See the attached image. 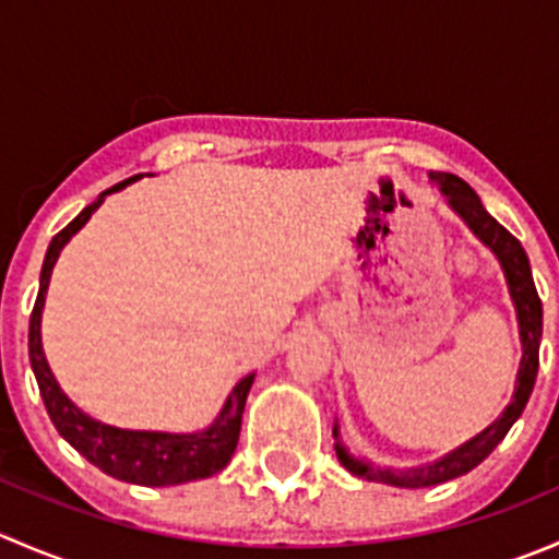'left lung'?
<instances>
[{
	"mask_svg": "<svg viewBox=\"0 0 559 559\" xmlns=\"http://www.w3.org/2000/svg\"><path fill=\"white\" fill-rule=\"evenodd\" d=\"M432 180H438L443 194L449 197V205L460 213L467 222V227L478 235L495 253H498L500 264H503L506 281H509L511 297H514L516 316H520V335H522V362H520V376H516V389L514 397H511L509 408L500 414L498 421L487 427L484 432H478L476 438H471L467 443H462L460 449H454L452 454H447L443 460L432 462V465L421 467H408V471H394V467H373L370 462L357 460V456L348 454V449L343 447L341 432L337 427L332 430L335 436V452L337 460L343 462L346 471H352L354 476L368 478V481H381L392 484V487H405V489H419V487H436V484L452 481L456 476H465L467 471H473L476 465H481L489 454L495 452L500 441L506 438V432L511 430L516 419L522 416L524 405H527L530 394H533L535 376H538V348H540V332H544V308H540V297L535 292L533 273H530V259L524 253V248L503 224L495 222L487 213V207L481 205L476 191L465 183L462 178H456L452 173H430Z\"/></svg>",
	"mask_w": 559,
	"mask_h": 559,
	"instance_id": "left-lung-1",
	"label": "left lung"
}]
</instances>
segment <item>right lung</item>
Segmentation results:
<instances>
[{
	"instance_id": "right-lung-1",
	"label": "right lung",
	"mask_w": 559,
	"mask_h": 559,
	"mask_svg": "<svg viewBox=\"0 0 559 559\" xmlns=\"http://www.w3.org/2000/svg\"><path fill=\"white\" fill-rule=\"evenodd\" d=\"M140 178V175H134ZM134 178L121 180L112 189L103 191L97 200L88 207H83L53 240H50L48 253H45L43 273H39V292L35 308L29 316V362L35 370V379L43 394L45 411H48L50 421L59 430V436L86 456L92 465L107 476L118 478V481L143 484V487H173V484L197 481V478H207L213 473L224 471L227 462L233 460L235 447L240 438V419H243L248 389L253 384V376H246L233 389V394L224 403L222 414L213 421L207 430L191 432V436H170V432H134V430H118V427H107L103 421H94L92 416L83 414L81 408L67 400L56 384L53 373H50L48 362H45L43 343H39V316L45 306V289H48L50 270H53L59 251L64 248L67 240L92 218V213L103 205L105 194L123 189L132 183Z\"/></svg>"
}]
</instances>
